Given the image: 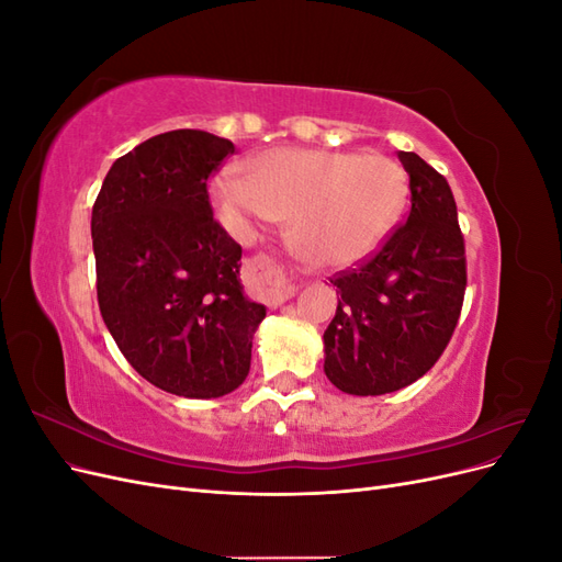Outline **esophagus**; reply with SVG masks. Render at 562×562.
<instances>
[{
  "label": "esophagus",
  "instance_id": "esophagus-1",
  "mask_svg": "<svg viewBox=\"0 0 562 562\" xmlns=\"http://www.w3.org/2000/svg\"><path fill=\"white\" fill-rule=\"evenodd\" d=\"M248 277L250 285L271 307H279V304L297 295V285L285 274V269L274 258H269V255H255V258L248 260Z\"/></svg>",
  "mask_w": 562,
  "mask_h": 562
}]
</instances>
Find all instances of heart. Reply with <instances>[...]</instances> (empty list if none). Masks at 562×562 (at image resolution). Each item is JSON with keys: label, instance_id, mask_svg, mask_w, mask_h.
Here are the masks:
<instances>
[{"label": "heart", "instance_id": "1", "mask_svg": "<svg viewBox=\"0 0 562 562\" xmlns=\"http://www.w3.org/2000/svg\"><path fill=\"white\" fill-rule=\"evenodd\" d=\"M211 196L234 229L252 220H291L302 260L339 269L375 250L407 199L405 168L384 155L323 149H269L248 161L246 178L217 176Z\"/></svg>", "mask_w": 562, "mask_h": 562}]
</instances>
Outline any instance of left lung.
Returning <instances> with one entry per match:
<instances>
[{"label":"left lung","instance_id":"1","mask_svg":"<svg viewBox=\"0 0 562 562\" xmlns=\"http://www.w3.org/2000/svg\"><path fill=\"white\" fill-rule=\"evenodd\" d=\"M398 159L411 176L407 220L366 260L330 277L339 297L323 335V370L353 396L389 394L429 372L464 304V234L450 184L415 151Z\"/></svg>","mask_w":562,"mask_h":562}]
</instances>
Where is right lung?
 Wrapping results in <instances>:
<instances>
[{"instance_id":"right-lung-1","label":"right lung","mask_w":562,"mask_h":562,"mask_svg":"<svg viewBox=\"0 0 562 562\" xmlns=\"http://www.w3.org/2000/svg\"><path fill=\"white\" fill-rule=\"evenodd\" d=\"M229 155L234 143L206 131L155 135L112 164L93 203L105 326L147 382L184 398L239 386L265 318L241 293V246L209 199V178Z\"/></svg>"}]
</instances>
